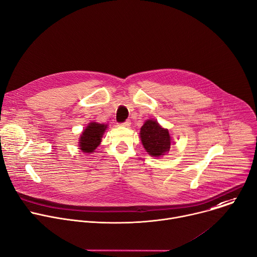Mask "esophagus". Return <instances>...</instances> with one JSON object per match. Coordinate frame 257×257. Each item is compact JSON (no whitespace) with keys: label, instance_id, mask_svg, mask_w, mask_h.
<instances>
[{"label":"esophagus","instance_id":"34e87169","mask_svg":"<svg viewBox=\"0 0 257 257\" xmlns=\"http://www.w3.org/2000/svg\"><path fill=\"white\" fill-rule=\"evenodd\" d=\"M130 125H131V122H130V120H126L125 122L121 123V126H124V127H130Z\"/></svg>","mask_w":257,"mask_h":257}]
</instances>
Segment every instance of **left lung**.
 <instances>
[{
  "mask_svg": "<svg viewBox=\"0 0 257 257\" xmlns=\"http://www.w3.org/2000/svg\"><path fill=\"white\" fill-rule=\"evenodd\" d=\"M141 138L147 152L160 157L170 150L171 138L167 129L162 128L157 121L148 120L141 129Z\"/></svg>",
  "mask_w": 257,
  "mask_h": 257,
  "instance_id": "left-lung-1",
  "label": "left lung"
}]
</instances>
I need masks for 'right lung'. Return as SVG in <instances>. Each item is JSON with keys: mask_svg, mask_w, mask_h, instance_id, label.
<instances>
[{"mask_svg": "<svg viewBox=\"0 0 257 257\" xmlns=\"http://www.w3.org/2000/svg\"><path fill=\"white\" fill-rule=\"evenodd\" d=\"M106 125L98 123H90L80 138V149L85 153H93L99 146L101 137L105 131Z\"/></svg>", "mask_w": 257, "mask_h": 257, "instance_id": "obj_1", "label": "right lung"}]
</instances>
